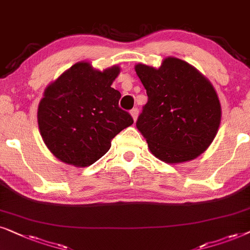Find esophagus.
I'll return each instance as SVG.
<instances>
[{"instance_id": "obj_1", "label": "esophagus", "mask_w": 250, "mask_h": 250, "mask_svg": "<svg viewBox=\"0 0 250 250\" xmlns=\"http://www.w3.org/2000/svg\"><path fill=\"white\" fill-rule=\"evenodd\" d=\"M130 114L132 116V119H134V121L137 120V116H138V109L137 108H132L130 111Z\"/></svg>"}]
</instances>
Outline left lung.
Here are the masks:
<instances>
[{
	"label": "left lung",
	"mask_w": 250,
	"mask_h": 250,
	"mask_svg": "<svg viewBox=\"0 0 250 250\" xmlns=\"http://www.w3.org/2000/svg\"><path fill=\"white\" fill-rule=\"evenodd\" d=\"M135 71L148 97L136 127L152 154L167 164L198 158L221 123V104L211 83L175 57L164 59L159 68L137 64Z\"/></svg>",
	"instance_id": "left-lung-1"
}]
</instances>
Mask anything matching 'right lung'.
<instances>
[{
  "mask_svg": "<svg viewBox=\"0 0 250 250\" xmlns=\"http://www.w3.org/2000/svg\"><path fill=\"white\" fill-rule=\"evenodd\" d=\"M119 73V66L101 72L80 62L45 88L38 108L40 134L61 161L75 167L95 164L134 123L119 107L120 91L111 86Z\"/></svg>",
  "mask_w": 250,
  "mask_h": 250,
  "instance_id": "add662e5",
  "label": "right lung"
}]
</instances>
